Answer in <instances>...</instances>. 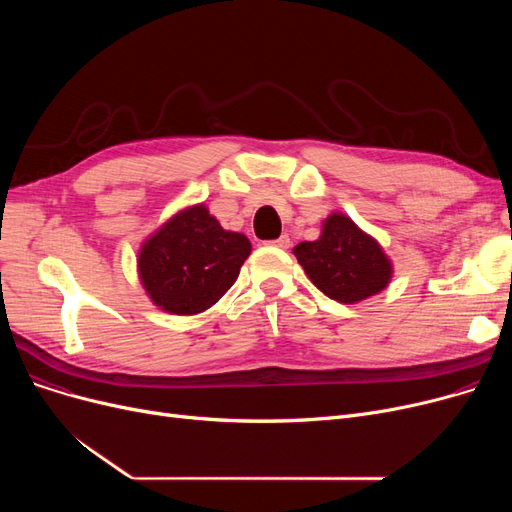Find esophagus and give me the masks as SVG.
<instances>
[{"label": "esophagus", "mask_w": 512, "mask_h": 512, "mask_svg": "<svg viewBox=\"0 0 512 512\" xmlns=\"http://www.w3.org/2000/svg\"><path fill=\"white\" fill-rule=\"evenodd\" d=\"M270 245H272V247H278V249H288V247H290V236H288V234H282L280 238L272 240Z\"/></svg>", "instance_id": "obj_1"}]
</instances>
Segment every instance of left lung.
I'll return each instance as SVG.
<instances>
[{
	"label": "left lung",
	"instance_id": "obj_1",
	"mask_svg": "<svg viewBox=\"0 0 512 512\" xmlns=\"http://www.w3.org/2000/svg\"><path fill=\"white\" fill-rule=\"evenodd\" d=\"M292 253L309 280L326 297L344 305L382 292L394 276L384 247L342 211H332L321 224L319 238L299 242Z\"/></svg>",
	"mask_w": 512,
	"mask_h": 512
}]
</instances>
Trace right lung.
I'll use <instances>...</instances> for the list:
<instances>
[{
    "label": "right lung",
    "mask_w": 512,
    "mask_h": 512,
    "mask_svg": "<svg viewBox=\"0 0 512 512\" xmlns=\"http://www.w3.org/2000/svg\"><path fill=\"white\" fill-rule=\"evenodd\" d=\"M251 255V240L224 230L205 203L178 209L137 253L149 301L172 315H197L218 303Z\"/></svg>",
    "instance_id": "right-lung-1"
}]
</instances>
